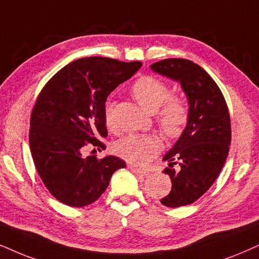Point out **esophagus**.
<instances>
[{"mask_svg":"<svg viewBox=\"0 0 259 259\" xmlns=\"http://www.w3.org/2000/svg\"><path fill=\"white\" fill-rule=\"evenodd\" d=\"M129 168L132 169V172H134L137 176H141V177L147 176V171H145V169H140V168H137V167H135V166H132V165L129 166Z\"/></svg>","mask_w":259,"mask_h":259,"instance_id":"34e87169","label":"esophagus"}]
</instances>
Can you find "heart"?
Segmentation results:
<instances>
[{
  "instance_id": "b5f03b06",
  "label": "heart",
  "mask_w": 259,
  "mask_h": 259,
  "mask_svg": "<svg viewBox=\"0 0 259 259\" xmlns=\"http://www.w3.org/2000/svg\"><path fill=\"white\" fill-rule=\"evenodd\" d=\"M133 97L148 112H155L163 134L169 139H178L190 122L188 103L179 96H170L169 87L158 77L146 75L137 78L132 86ZM104 120L110 130L114 129L113 104L107 101L104 106ZM116 153L120 158L137 166H145L161 149L158 135H137L124 137L116 145Z\"/></svg>"
}]
</instances>
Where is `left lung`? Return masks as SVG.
Segmentation results:
<instances>
[{
  "mask_svg": "<svg viewBox=\"0 0 259 259\" xmlns=\"http://www.w3.org/2000/svg\"><path fill=\"white\" fill-rule=\"evenodd\" d=\"M150 68L179 81L190 105L188 126L163 158L169 162L163 173L171 178L172 189L160 202L178 208L197 201L220 175L230 150V111L217 82L194 62L167 58Z\"/></svg>",
  "mask_w": 259,
  "mask_h": 259,
  "instance_id": "1",
  "label": "left lung"
}]
</instances>
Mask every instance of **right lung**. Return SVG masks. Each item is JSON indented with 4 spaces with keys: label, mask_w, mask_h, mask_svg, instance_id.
Returning a JSON list of instances; mask_svg holds the SVG:
<instances>
[{
    "label": "right lung",
    "mask_w": 259,
    "mask_h": 259,
    "mask_svg": "<svg viewBox=\"0 0 259 259\" xmlns=\"http://www.w3.org/2000/svg\"><path fill=\"white\" fill-rule=\"evenodd\" d=\"M140 61L83 57L58 70L42 87L29 120V148L44 185L58 201L86 207L97 201L111 176L125 162L110 155H84L87 147L106 148V98L140 69ZM96 149H93V152Z\"/></svg>",
    "instance_id": "add662e5"
}]
</instances>
